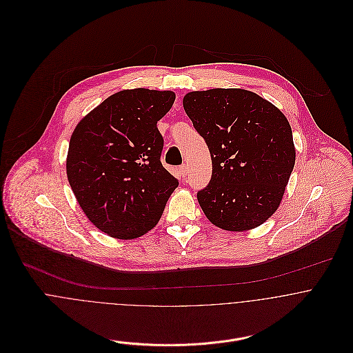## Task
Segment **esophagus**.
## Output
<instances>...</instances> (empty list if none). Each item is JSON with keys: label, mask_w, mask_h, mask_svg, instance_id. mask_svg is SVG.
<instances>
[{"label": "esophagus", "mask_w": 353, "mask_h": 353, "mask_svg": "<svg viewBox=\"0 0 353 353\" xmlns=\"http://www.w3.org/2000/svg\"><path fill=\"white\" fill-rule=\"evenodd\" d=\"M178 171H179V174H181V176L182 178H185L186 175H188V165L186 164H183V165H181L179 168H178Z\"/></svg>", "instance_id": "34e87169"}]
</instances>
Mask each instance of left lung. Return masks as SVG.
<instances>
[{"instance_id": "obj_1", "label": "left lung", "mask_w": 353, "mask_h": 353, "mask_svg": "<svg viewBox=\"0 0 353 353\" xmlns=\"http://www.w3.org/2000/svg\"><path fill=\"white\" fill-rule=\"evenodd\" d=\"M183 108L205 140L212 178L197 193L205 216L225 231H248L279 208L295 165L285 115L252 91L189 92Z\"/></svg>"}]
</instances>
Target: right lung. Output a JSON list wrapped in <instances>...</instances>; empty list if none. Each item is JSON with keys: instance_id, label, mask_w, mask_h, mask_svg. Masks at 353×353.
<instances>
[{"instance_id": "1", "label": "right lung", "mask_w": 353, "mask_h": 353, "mask_svg": "<svg viewBox=\"0 0 353 353\" xmlns=\"http://www.w3.org/2000/svg\"><path fill=\"white\" fill-rule=\"evenodd\" d=\"M172 91L123 90L76 126L66 159L69 185L91 223L117 239L139 238L157 224L179 182L161 164L157 129Z\"/></svg>"}]
</instances>
